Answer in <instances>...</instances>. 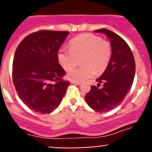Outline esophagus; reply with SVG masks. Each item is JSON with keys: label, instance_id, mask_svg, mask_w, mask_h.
<instances>
[{"label": "esophagus", "instance_id": "esophagus-1", "mask_svg": "<svg viewBox=\"0 0 152 152\" xmlns=\"http://www.w3.org/2000/svg\"><path fill=\"white\" fill-rule=\"evenodd\" d=\"M70 82H71V84H74V85H82V82H77V81H71Z\"/></svg>", "mask_w": 152, "mask_h": 152}]
</instances>
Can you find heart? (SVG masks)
I'll return each mask as SVG.
<instances>
[{"label": "heart", "instance_id": "1", "mask_svg": "<svg viewBox=\"0 0 152 152\" xmlns=\"http://www.w3.org/2000/svg\"><path fill=\"white\" fill-rule=\"evenodd\" d=\"M70 50L60 48L57 53L59 65L65 70L73 68L81 60L82 67L72 69L67 76L70 81H85L100 74L106 70L112 55L110 44L102 41L100 37L84 34L70 41Z\"/></svg>", "mask_w": 152, "mask_h": 152}]
</instances>
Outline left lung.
Returning <instances> with one entry per match:
<instances>
[{"label":"left lung","instance_id":"1","mask_svg":"<svg viewBox=\"0 0 152 152\" xmlns=\"http://www.w3.org/2000/svg\"><path fill=\"white\" fill-rule=\"evenodd\" d=\"M110 39L112 55L103 74L96 79L97 87L92 86L85 99L89 107L99 113L115 108L124 101L129 91L135 75V62L128 44L120 36L108 29H98ZM102 88H99L100 84Z\"/></svg>","mask_w":152,"mask_h":152}]
</instances>
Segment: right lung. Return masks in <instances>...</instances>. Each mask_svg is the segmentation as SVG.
Segmentation results:
<instances>
[{
  "label": "right lung",
  "mask_w": 152,
  "mask_h": 152,
  "mask_svg": "<svg viewBox=\"0 0 152 152\" xmlns=\"http://www.w3.org/2000/svg\"><path fill=\"white\" fill-rule=\"evenodd\" d=\"M68 31L42 30L24 38L14 56L12 79L20 99L29 109L40 114L56 110L70 82L62 77L65 71L57 53Z\"/></svg>",
  "instance_id": "obj_1"
}]
</instances>
